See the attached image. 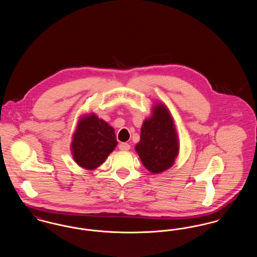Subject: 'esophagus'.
Wrapping results in <instances>:
<instances>
[{
    "label": "esophagus",
    "mask_w": 257,
    "mask_h": 257,
    "mask_svg": "<svg viewBox=\"0 0 257 257\" xmlns=\"http://www.w3.org/2000/svg\"><path fill=\"white\" fill-rule=\"evenodd\" d=\"M118 148L120 150H129L130 149V146L128 144H126V143H121V144H119Z\"/></svg>",
    "instance_id": "34e87169"
}]
</instances>
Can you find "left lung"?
Instances as JSON below:
<instances>
[{
  "instance_id": "8db88e82",
  "label": "left lung",
  "mask_w": 257,
  "mask_h": 257,
  "mask_svg": "<svg viewBox=\"0 0 257 257\" xmlns=\"http://www.w3.org/2000/svg\"><path fill=\"white\" fill-rule=\"evenodd\" d=\"M144 166L157 174L169 170L179 153L178 136L167 106L157 103L141 130V141L135 147Z\"/></svg>"
}]
</instances>
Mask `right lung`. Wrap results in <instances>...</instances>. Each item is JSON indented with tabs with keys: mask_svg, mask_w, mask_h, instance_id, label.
Listing matches in <instances>:
<instances>
[{
	"mask_svg": "<svg viewBox=\"0 0 257 257\" xmlns=\"http://www.w3.org/2000/svg\"><path fill=\"white\" fill-rule=\"evenodd\" d=\"M116 146L114 129L93 112L79 119L72 137L71 152L81 168L88 171L96 169Z\"/></svg>",
	"mask_w": 257,
	"mask_h": 257,
	"instance_id": "add662e5",
	"label": "right lung"
}]
</instances>
